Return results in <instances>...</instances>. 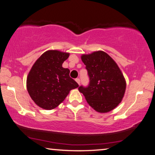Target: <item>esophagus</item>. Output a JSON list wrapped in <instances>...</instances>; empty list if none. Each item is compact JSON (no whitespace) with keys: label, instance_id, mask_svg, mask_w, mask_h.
Listing matches in <instances>:
<instances>
[{"label":"esophagus","instance_id":"esophagus-1","mask_svg":"<svg viewBox=\"0 0 155 155\" xmlns=\"http://www.w3.org/2000/svg\"><path fill=\"white\" fill-rule=\"evenodd\" d=\"M75 81L78 82V85H80V80L79 79V78H76V79H75Z\"/></svg>","mask_w":155,"mask_h":155}]
</instances>
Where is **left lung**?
I'll return each instance as SVG.
<instances>
[{"label": "left lung", "mask_w": 155, "mask_h": 155, "mask_svg": "<svg viewBox=\"0 0 155 155\" xmlns=\"http://www.w3.org/2000/svg\"><path fill=\"white\" fill-rule=\"evenodd\" d=\"M86 65L90 83L81 85L79 91L87 103L98 112L104 113L114 109L121 102L126 89V82L117 63L103 51L81 56Z\"/></svg>", "instance_id": "obj_1"}]
</instances>
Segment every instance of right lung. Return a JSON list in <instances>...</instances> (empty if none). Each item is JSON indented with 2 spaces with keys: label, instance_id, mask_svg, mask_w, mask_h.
<instances>
[{
  "label": "right lung",
  "instance_id": "add662e5",
  "mask_svg": "<svg viewBox=\"0 0 155 155\" xmlns=\"http://www.w3.org/2000/svg\"><path fill=\"white\" fill-rule=\"evenodd\" d=\"M68 53L48 51L36 60L27 77L26 86L34 102L45 110H53L65 99L78 84L70 77V70L63 68Z\"/></svg>",
  "mask_w": 155,
  "mask_h": 155
}]
</instances>
